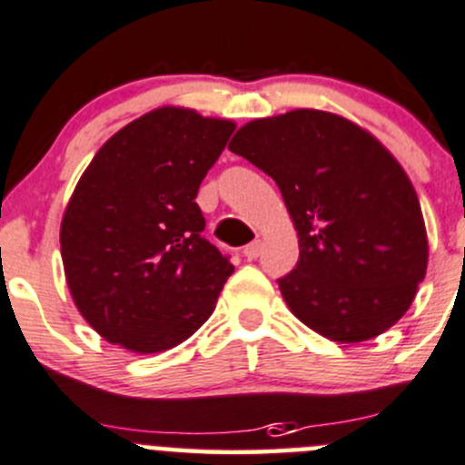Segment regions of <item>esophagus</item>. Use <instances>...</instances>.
I'll list each match as a JSON object with an SVG mask.
<instances>
[{"instance_id":"1","label":"esophagus","mask_w":465,"mask_h":465,"mask_svg":"<svg viewBox=\"0 0 465 465\" xmlns=\"http://www.w3.org/2000/svg\"><path fill=\"white\" fill-rule=\"evenodd\" d=\"M261 250H263V242H261V241H252L250 245H247L245 250H242V256H245L247 261H254V259H259Z\"/></svg>"}]
</instances>
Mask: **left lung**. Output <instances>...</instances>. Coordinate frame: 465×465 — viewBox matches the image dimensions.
Here are the masks:
<instances>
[{"label": "left lung", "instance_id": "obj_1", "mask_svg": "<svg viewBox=\"0 0 465 465\" xmlns=\"http://www.w3.org/2000/svg\"><path fill=\"white\" fill-rule=\"evenodd\" d=\"M229 150L282 191L300 261L279 291L295 318L361 342L407 313L430 259L425 218L411 179L368 129L295 108L242 124Z\"/></svg>", "mask_w": 465, "mask_h": 465}]
</instances>
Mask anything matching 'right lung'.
<instances>
[{
  "instance_id": "obj_1",
  "label": "right lung",
  "mask_w": 465,
  "mask_h": 465,
  "mask_svg": "<svg viewBox=\"0 0 465 465\" xmlns=\"http://www.w3.org/2000/svg\"><path fill=\"white\" fill-rule=\"evenodd\" d=\"M236 123L161 106L113 134L61 220L65 282L85 322L136 354L173 350L213 313L233 265L195 197Z\"/></svg>"
}]
</instances>
